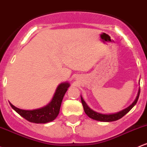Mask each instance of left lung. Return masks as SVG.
I'll return each mask as SVG.
<instances>
[{"label":"left lung","instance_id":"left-lung-1","mask_svg":"<svg viewBox=\"0 0 147 147\" xmlns=\"http://www.w3.org/2000/svg\"><path fill=\"white\" fill-rule=\"evenodd\" d=\"M140 89H139V91H138V96H137L136 98H135V101L130 105L129 107H128L125 109H123V110L120 111V112L114 113V114H101V113H98L93 111V109H91V108L87 105V104L84 100L83 98L81 96V100L82 103L83 105L84 110L85 113L86 114V115L88 116V117L92 119H94V120L99 121H103V122H110V121H117L120 119L121 118L123 117L124 115L128 113L130 109L133 108L134 106L135 105L137 102L138 100V98H139L140 96Z\"/></svg>","mask_w":147,"mask_h":147}]
</instances>
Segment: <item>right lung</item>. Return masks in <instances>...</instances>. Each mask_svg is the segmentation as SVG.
<instances>
[{
  "instance_id": "right-lung-1",
  "label": "right lung",
  "mask_w": 147,
  "mask_h": 147,
  "mask_svg": "<svg viewBox=\"0 0 147 147\" xmlns=\"http://www.w3.org/2000/svg\"><path fill=\"white\" fill-rule=\"evenodd\" d=\"M70 84L68 82L60 84L56 88L51 102L47 105L39 109L25 110L16 107L10 102L9 105L15 112L28 121L35 123H49L54 121L59 115L63 98Z\"/></svg>"
}]
</instances>
